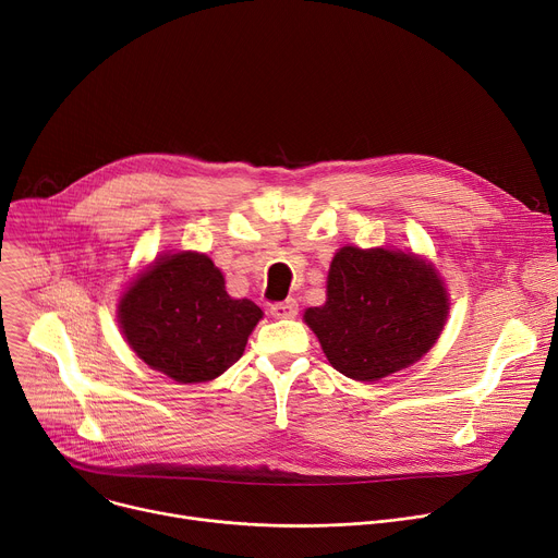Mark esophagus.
I'll return each mask as SVG.
<instances>
[{
	"label": "esophagus",
	"instance_id": "1",
	"mask_svg": "<svg viewBox=\"0 0 558 558\" xmlns=\"http://www.w3.org/2000/svg\"><path fill=\"white\" fill-rule=\"evenodd\" d=\"M271 314L276 318H294L299 314V303L294 299H287L282 303H274L271 305Z\"/></svg>",
	"mask_w": 558,
	"mask_h": 558
}]
</instances>
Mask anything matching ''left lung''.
Listing matches in <instances>:
<instances>
[{
  "mask_svg": "<svg viewBox=\"0 0 558 558\" xmlns=\"http://www.w3.org/2000/svg\"><path fill=\"white\" fill-rule=\"evenodd\" d=\"M448 296L432 264L389 248L343 246L328 274V301L305 312L328 362L360 383L407 368L434 345Z\"/></svg>",
  "mask_w": 558,
  "mask_h": 558,
  "instance_id": "left-lung-1",
  "label": "left lung"
}]
</instances>
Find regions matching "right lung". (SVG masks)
<instances>
[{"label":"right lung","instance_id":"1","mask_svg":"<svg viewBox=\"0 0 558 558\" xmlns=\"http://www.w3.org/2000/svg\"><path fill=\"white\" fill-rule=\"evenodd\" d=\"M262 310L230 299L208 255L173 253L120 301V326L142 362L175 383H208L244 353Z\"/></svg>","mask_w":558,"mask_h":558}]
</instances>
